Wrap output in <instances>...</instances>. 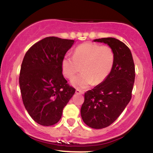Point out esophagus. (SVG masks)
<instances>
[{"mask_svg": "<svg viewBox=\"0 0 153 153\" xmlns=\"http://www.w3.org/2000/svg\"><path fill=\"white\" fill-rule=\"evenodd\" d=\"M75 93L78 94H83L82 91L79 90V89H76V90H75Z\"/></svg>", "mask_w": 153, "mask_h": 153, "instance_id": "esophagus-1", "label": "esophagus"}]
</instances>
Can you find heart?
<instances>
[{
    "label": "heart",
    "mask_w": 153,
    "mask_h": 153,
    "mask_svg": "<svg viewBox=\"0 0 153 153\" xmlns=\"http://www.w3.org/2000/svg\"><path fill=\"white\" fill-rule=\"evenodd\" d=\"M115 63V53L108 46L85 42L75 48L73 56L63 57L61 67L67 78H72L82 66V73L73 78L71 84L78 89H85L91 84L99 85L108 78Z\"/></svg>",
    "instance_id": "obj_1"
}]
</instances>
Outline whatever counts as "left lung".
I'll list each match as a JSON object with an SVG mask.
<instances>
[{"mask_svg": "<svg viewBox=\"0 0 153 153\" xmlns=\"http://www.w3.org/2000/svg\"><path fill=\"white\" fill-rule=\"evenodd\" d=\"M113 49L115 63L102 83L85 93L80 110L84 123L93 129H103L113 123L131 100L135 67L129 48L115 38L94 40Z\"/></svg>", "mask_w": 153, "mask_h": 153, "instance_id": "8db88e82", "label": "left lung"}]
</instances>
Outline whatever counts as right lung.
<instances>
[{"mask_svg": "<svg viewBox=\"0 0 153 153\" xmlns=\"http://www.w3.org/2000/svg\"><path fill=\"white\" fill-rule=\"evenodd\" d=\"M73 40L47 37L26 52L21 66L19 87L24 107L42 126L55 125L75 89L67 84L61 63Z\"/></svg>", "mask_w": 153, "mask_h": 153, "instance_id": "add662e5", "label": "right lung"}]
</instances>
